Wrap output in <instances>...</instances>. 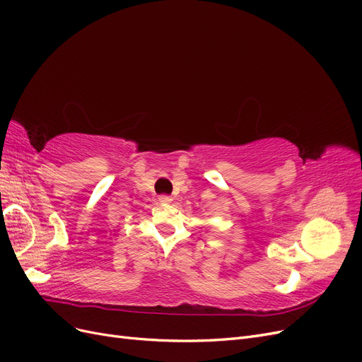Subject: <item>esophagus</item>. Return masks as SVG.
<instances>
[{
    "label": "esophagus",
    "instance_id": "obj_1",
    "mask_svg": "<svg viewBox=\"0 0 362 362\" xmlns=\"http://www.w3.org/2000/svg\"><path fill=\"white\" fill-rule=\"evenodd\" d=\"M158 201L161 202V204H170L172 202V198L169 194H160L158 196Z\"/></svg>",
    "mask_w": 362,
    "mask_h": 362
}]
</instances>
